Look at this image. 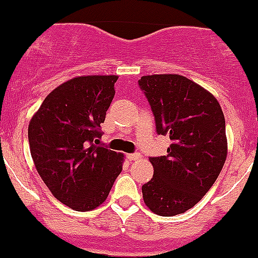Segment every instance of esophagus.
Listing matches in <instances>:
<instances>
[{"mask_svg":"<svg viewBox=\"0 0 258 258\" xmlns=\"http://www.w3.org/2000/svg\"><path fill=\"white\" fill-rule=\"evenodd\" d=\"M140 158L139 153H134V154H128V159L132 162V160H138Z\"/></svg>","mask_w":258,"mask_h":258,"instance_id":"obj_1","label":"esophagus"}]
</instances>
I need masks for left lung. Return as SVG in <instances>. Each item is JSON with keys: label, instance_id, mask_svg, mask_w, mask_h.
Returning a JSON list of instances; mask_svg holds the SVG:
<instances>
[{"label": "left lung", "instance_id": "obj_1", "mask_svg": "<svg viewBox=\"0 0 258 258\" xmlns=\"http://www.w3.org/2000/svg\"><path fill=\"white\" fill-rule=\"evenodd\" d=\"M157 133L169 135L167 155L149 158L154 175L142 187L153 213L172 217L195 207L211 189L227 158L226 121L213 94L178 74L142 76Z\"/></svg>", "mask_w": 258, "mask_h": 258}]
</instances>
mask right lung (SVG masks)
<instances>
[{
	"label": "right lung",
	"instance_id": "1",
	"mask_svg": "<svg viewBox=\"0 0 258 258\" xmlns=\"http://www.w3.org/2000/svg\"><path fill=\"white\" fill-rule=\"evenodd\" d=\"M118 78L70 79L46 96L30 120L37 173L56 200L79 212L103 205L123 169V153L96 145Z\"/></svg>",
	"mask_w": 258,
	"mask_h": 258
}]
</instances>
